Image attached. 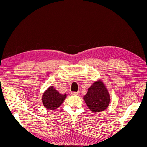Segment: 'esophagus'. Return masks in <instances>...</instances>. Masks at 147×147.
<instances>
[{
    "instance_id": "1",
    "label": "esophagus",
    "mask_w": 147,
    "mask_h": 147,
    "mask_svg": "<svg viewBox=\"0 0 147 147\" xmlns=\"http://www.w3.org/2000/svg\"><path fill=\"white\" fill-rule=\"evenodd\" d=\"M72 94L74 95V96H79L80 95V92L77 91V92H72Z\"/></svg>"
}]
</instances>
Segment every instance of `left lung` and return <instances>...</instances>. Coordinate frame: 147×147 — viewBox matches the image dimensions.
Masks as SVG:
<instances>
[{
	"label": "left lung",
	"instance_id": "1",
	"mask_svg": "<svg viewBox=\"0 0 147 147\" xmlns=\"http://www.w3.org/2000/svg\"><path fill=\"white\" fill-rule=\"evenodd\" d=\"M83 99L88 109L92 112H100L108 107L110 102V96L105 84L97 80L88 89Z\"/></svg>",
	"mask_w": 147,
	"mask_h": 147
}]
</instances>
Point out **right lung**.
I'll return each instance as SVG.
<instances>
[{
    "mask_svg": "<svg viewBox=\"0 0 147 147\" xmlns=\"http://www.w3.org/2000/svg\"><path fill=\"white\" fill-rule=\"evenodd\" d=\"M67 96L62 94L53 86H50L43 93L42 102L45 108L49 110H55L59 107Z\"/></svg>",
    "mask_w": 147,
    "mask_h": 147,
    "instance_id": "obj_1",
    "label": "right lung"
}]
</instances>
